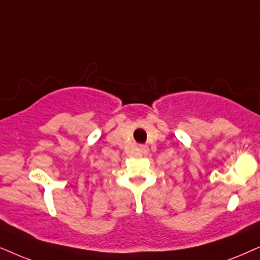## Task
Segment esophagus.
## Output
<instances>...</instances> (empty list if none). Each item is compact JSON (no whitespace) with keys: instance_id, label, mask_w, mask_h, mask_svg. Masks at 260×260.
Masks as SVG:
<instances>
[{"instance_id":"34e87169","label":"esophagus","mask_w":260,"mask_h":260,"mask_svg":"<svg viewBox=\"0 0 260 260\" xmlns=\"http://www.w3.org/2000/svg\"><path fill=\"white\" fill-rule=\"evenodd\" d=\"M140 150L143 153H147L148 152V146L147 145H140Z\"/></svg>"}]
</instances>
